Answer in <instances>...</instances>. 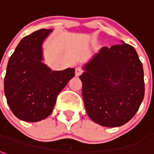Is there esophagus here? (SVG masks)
I'll use <instances>...</instances> for the list:
<instances>
[{"label": "esophagus", "mask_w": 154, "mask_h": 154, "mask_svg": "<svg viewBox=\"0 0 154 154\" xmlns=\"http://www.w3.org/2000/svg\"><path fill=\"white\" fill-rule=\"evenodd\" d=\"M82 73H83V69H82V68H80V67H78V68H76L75 69V76H79L80 75H82Z\"/></svg>", "instance_id": "esophagus-1"}]
</instances>
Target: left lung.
Instances as JSON below:
<instances>
[{
  "label": "left lung",
  "instance_id": "obj_1",
  "mask_svg": "<svg viewBox=\"0 0 154 154\" xmlns=\"http://www.w3.org/2000/svg\"><path fill=\"white\" fill-rule=\"evenodd\" d=\"M83 69L79 79L90 118L107 128L128 122L145 91L143 64L135 48L125 43L103 47Z\"/></svg>",
  "mask_w": 154,
  "mask_h": 154
}]
</instances>
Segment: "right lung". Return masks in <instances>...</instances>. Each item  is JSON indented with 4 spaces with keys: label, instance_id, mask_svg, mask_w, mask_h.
Instances as JSON below:
<instances>
[{
    "label": "right lung",
    "instance_id": "right-lung-1",
    "mask_svg": "<svg viewBox=\"0 0 154 154\" xmlns=\"http://www.w3.org/2000/svg\"><path fill=\"white\" fill-rule=\"evenodd\" d=\"M52 29H40L21 40L10 57L4 79L9 107L17 118L36 122L54 110L57 96L75 76V69L52 70L43 63V41Z\"/></svg>",
    "mask_w": 154,
    "mask_h": 154
}]
</instances>
